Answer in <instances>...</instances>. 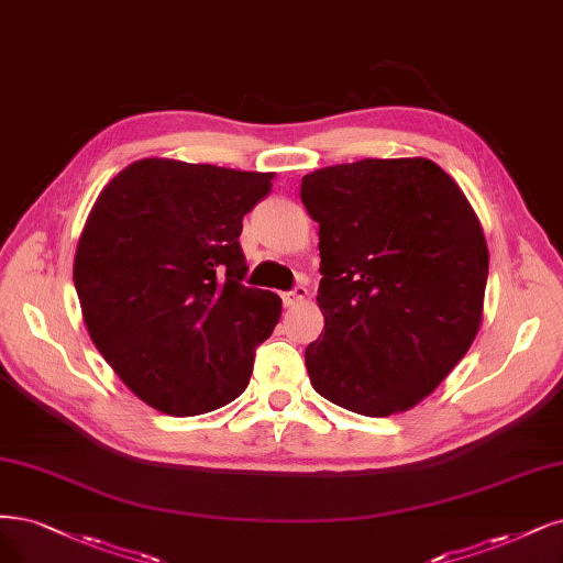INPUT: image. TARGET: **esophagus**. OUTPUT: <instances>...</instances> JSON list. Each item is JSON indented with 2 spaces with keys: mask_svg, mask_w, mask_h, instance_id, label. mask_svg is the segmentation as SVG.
Listing matches in <instances>:
<instances>
[{
  "mask_svg": "<svg viewBox=\"0 0 563 563\" xmlns=\"http://www.w3.org/2000/svg\"><path fill=\"white\" fill-rule=\"evenodd\" d=\"M307 296H309V290L305 286H296L294 290H286V294H282V300H284V307H296Z\"/></svg>",
  "mask_w": 563,
  "mask_h": 563,
  "instance_id": "34e87169",
  "label": "esophagus"
}]
</instances>
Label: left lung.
<instances>
[{"instance_id": "1", "label": "left lung", "mask_w": 563, "mask_h": 563, "mask_svg": "<svg viewBox=\"0 0 563 563\" xmlns=\"http://www.w3.org/2000/svg\"><path fill=\"white\" fill-rule=\"evenodd\" d=\"M300 200L321 256L309 382L356 415L410 410L479 331L489 251L471 202L426 158L323 167L305 174Z\"/></svg>"}]
</instances>
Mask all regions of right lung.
I'll return each mask as SVG.
<instances>
[{
	"label": "right lung",
	"mask_w": 563,
	"mask_h": 563,
	"mask_svg": "<svg viewBox=\"0 0 563 563\" xmlns=\"http://www.w3.org/2000/svg\"><path fill=\"white\" fill-rule=\"evenodd\" d=\"M269 172L144 158L104 186L81 232L74 286L88 333L132 394L192 417L235 400L282 300L244 286L242 219Z\"/></svg>",
	"instance_id": "right-lung-1"
}]
</instances>
